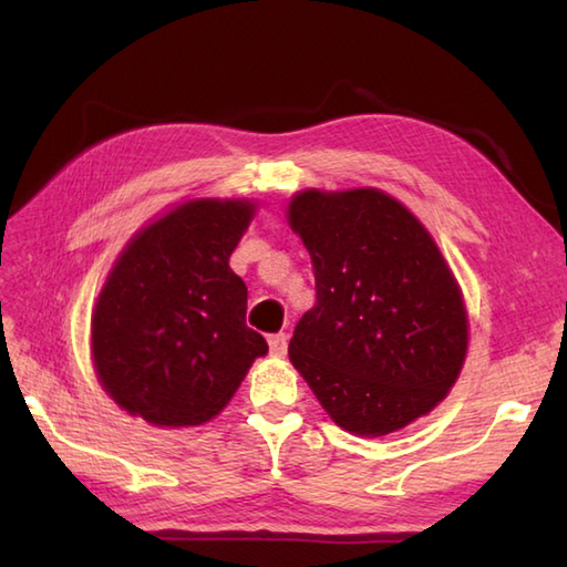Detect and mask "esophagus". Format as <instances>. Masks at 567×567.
<instances>
[{
    "instance_id": "obj_1",
    "label": "esophagus",
    "mask_w": 567,
    "mask_h": 567,
    "mask_svg": "<svg viewBox=\"0 0 567 567\" xmlns=\"http://www.w3.org/2000/svg\"><path fill=\"white\" fill-rule=\"evenodd\" d=\"M268 346H270L272 355H285L287 353V333L268 336Z\"/></svg>"
}]
</instances>
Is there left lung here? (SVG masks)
Wrapping results in <instances>:
<instances>
[{"instance_id": "8db88e82", "label": "left lung", "mask_w": 567, "mask_h": 567, "mask_svg": "<svg viewBox=\"0 0 567 567\" xmlns=\"http://www.w3.org/2000/svg\"><path fill=\"white\" fill-rule=\"evenodd\" d=\"M290 226L317 280L290 360L321 406L360 436L429 414L463 368L467 319L426 228L378 189H307L290 204Z\"/></svg>"}]
</instances>
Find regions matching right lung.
<instances>
[{
  "label": "right lung",
  "mask_w": 567,
  "mask_h": 567,
  "mask_svg": "<svg viewBox=\"0 0 567 567\" xmlns=\"http://www.w3.org/2000/svg\"><path fill=\"white\" fill-rule=\"evenodd\" d=\"M250 202L199 199L146 226L118 256L92 317L97 378L128 414L197 426L268 353L246 327V282L228 268Z\"/></svg>",
  "instance_id": "obj_1"
}]
</instances>
